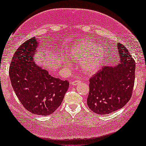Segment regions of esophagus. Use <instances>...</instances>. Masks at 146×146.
I'll list each match as a JSON object with an SVG mask.
<instances>
[{
    "label": "esophagus",
    "instance_id": "1",
    "mask_svg": "<svg viewBox=\"0 0 146 146\" xmlns=\"http://www.w3.org/2000/svg\"><path fill=\"white\" fill-rule=\"evenodd\" d=\"M80 82H81V81H80V80H75V81L71 82V85H73V86H76V85H77L78 84H79Z\"/></svg>",
    "mask_w": 146,
    "mask_h": 146
}]
</instances>
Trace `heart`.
I'll list each match as a JSON object with an SVG mask.
<instances>
[{
  "mask_svg": "<svg viewBox=\"0 0 146 146\" xmlns=\"http://www.w3.org/2000/svg\"><path fill=\"white\" fill-rule=\"evenodd\" d=\"M98 45L96 43L82 42L74 46L69 52V56L74 60H81L80 68L86 75H93L96 73L102 66L103 55L98 52ZM65 66L69 67L67 62Z\"/></svg>",
  "mask_w": 146,
  "mask_h": 146,
  "instance_id": "heart-1",
  "label": "heart"
}]
</instances>
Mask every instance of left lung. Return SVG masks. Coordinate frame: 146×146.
I'll return each instance as SVG.
<instances>
[{
    "instance_id": "left-lung-1",
    "label": "left lung",
    "mask_w": 146,
    "mask_h": 146,
    "mask_svg": "<svg viewBox=\"0 0 146 146\" xmlns=\"http://www.w3.org/2000/svg\"><path fill=\"white\" fill-rule=\"evenodd\" d=\"M109 45L110 56L115 59H110L109 64L90 78L87 104L98 114H110L125 105L135 84L136 64L130 52L119 43Z\"/></svg>"
}]
</instances>
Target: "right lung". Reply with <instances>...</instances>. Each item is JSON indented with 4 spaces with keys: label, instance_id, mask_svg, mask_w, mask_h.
I'll return each instance as SVG.
<instances>
[{
    "label": "right lung",
    "instance_id": "1",
    "mask_svg": "<svg viewBox=\"0 0 146 146\" xmlns=\"http://www.w3.org/2000/svg\"><path fill=\"white\" fill-rule=\"evenodd\" d=\"M41 41L33 37L16 50L9 75L13 90L20 102L32 114L50 115L61 105L69 83L53 77L47 69L36 63Z\"/></svg>",
    "mask_w": 146,
    "mask_h": 146
}]
</instances>
